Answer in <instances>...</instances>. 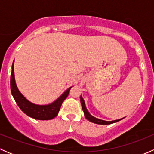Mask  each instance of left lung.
Masks as SVG:
<instances>
[{"label": "left lung", "mask_w": 154, "mask_h": 154, "mask_svg": "<svg viewBox=\"0 0 154 154\" xmlns=\"http://www.w3.org/2000/svg\"><path fill=\"white\" fill-rule=\"evenodd\" d=\"M80 102H81V105H82V109H83V112H84V115L85 117H86V119H88L89 122H93V123L95 124H98V125H110V124L115 123V122H117L119 121H120L121 119H119V120H116V121H112V122H106V121H103L100 120V119H96V118L93 117L92 116L89 114L88 111H87L86 108V105H85V102L84 100L83 99V97L80 96Z\"/></svg>", "instance_id": "obj_1"}]
</instances>
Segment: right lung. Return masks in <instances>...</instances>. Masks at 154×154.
Here are the masks:
<instances>
[{"instance_id":"1","label":"right lung","mask_w":154,"mask_h":154,"mask_svg":"<svg viewBox=\"0 0 154 154\" xmlns=\"http://www.w3.org/2000/svg\"><path fill=\"white\" fill-rule=\"evenodd\" d=\"M14 62L12 66V73L10 77V88L12 96L15 99V102L19 106V108L25 113L27 116L32 119H38V120H51L55 118L58 115L62 103L65 99L68 97L71 88L66 90L56 101L51 104L46 106H39L35 105L28 101L22 94H21L17 88L14 77Z\"/></svg>"}]
</instances>
